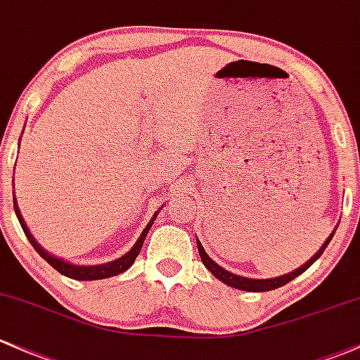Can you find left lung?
Segmentation results:
<instances>
[{"label": "left lung", "instance_id": "1", "mask_svg": "<svg viewBox=\"0 0 360 360\" xmlns=\"http://www.w3.org/2000/svg\"><path fill=\"white\" fill-rule=\"evenodd\" d=\"M335 231H337V229H335ZM335 231L331 232V236L325 240V244H323V246H321V250L316 252V255L309 259V262L304 263L302 266L295 268V270L290 271V274L275 276V278H248V276H240V275L231 274V271L224 270V268L220 266V264H217L215 262H213L210 256H208L207 252H205L203 246H201V243L198 240V238H196V246H198L200 258H201V262H203L205 266H207L208 270L212 271L213 276H217V278H219L220 282H224L225 285H231V287H234V289L248 290V292H266V290L278 289V287L285 285V283H289L290 280H294L295 276H299L301 274H304V271H306L307 268H309L311 264H313L316 259H318L319 256L323 255V251L326 250V246H328V244H330L331 238H333Z\"/></svg>", "mask_w": 360, "mask_h": 360}]
</instances>
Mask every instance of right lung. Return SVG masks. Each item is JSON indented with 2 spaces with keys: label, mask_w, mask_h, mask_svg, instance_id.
<instances>
[{
  "label": "right lung",
  "mask_w": 360,
  "mask_h": 360,
  "mask_svg": "<svg viewBox=\"0 0 360 360\" xmlns=\"http://www.w3.org/2000/svg\"><path fill=\"white\" fill-rule=\"evenodd\" d=\"M13 207H15V213H17L18 217V222L22 225L23 232H25L27 239L30 240V244L34 246V250L39 252V255L42 256V258L46 259L47 263L51 264V266L54 268V270H58L59 274L65 275V276H70V278H75V280H101V278H109V276H114V275H120L122 271L128 270L129 266H131L133 263H135L138 252H140L141 246H143V240L147 238L150 227H152L153 220H155V217L159 215V210L153 213L152 220L147 224V227L143 229V232H141V236L138 238V240L135 243V246L131 248L128 252H126L124 256H121V258L114 259V262H109V263H102V264H92V266H85V264H73L70 262H65V259L58 258V256H53L51 252H47L44 248L41 246V244L37 243V240L34 239V236L30 234V231L27 229L25 225V220H23L22 213L18 210V205H17V198L13 196Z\"/></svg>",
  "instance_id": "1"
}]
</instances>
